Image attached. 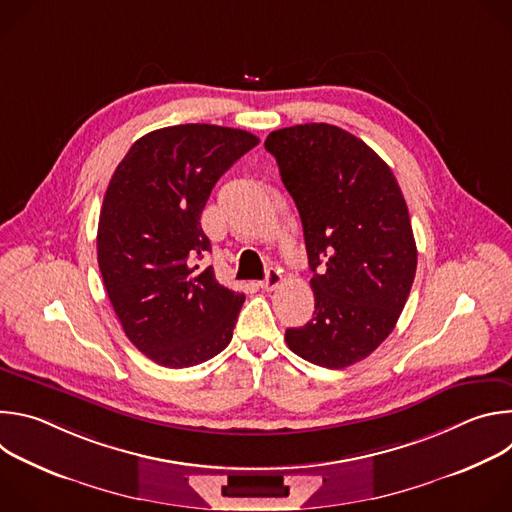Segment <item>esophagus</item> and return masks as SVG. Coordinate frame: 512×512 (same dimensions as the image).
<instances>
[{
	"label": "esophagus",
	"mask_w": 512,
	"mask_h": 512,
	"mask_svg": "<svg viewBox=\"0 0 512 512\" xmlns=\"http://www.w3.org/2000/svg\"><path fill=\"white\" fill-rule=\"evenodd\" d=\"M281 283V273L277 271V269H267V275H265V279H261L259 281V287L261 289H265V291H271V289H275L277 285Z\"/></svg>",
	"instance_id": "1"
}]
</instances>
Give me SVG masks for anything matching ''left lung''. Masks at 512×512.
Masks as SVG:
<instances>
[{
  "label": "left lung",
  "instance_id": "8db88e82",
  "mask_svg": "<svg viewBox=\"0 0 512 512\" xmlns=\"http://www.w3.org/2000/svg\"><path fill=\"white\" fill-rule=\"evenodd\" d=\"M265 150L294 198L316 310L285 342L308 362L344 369L395 328L417 269L409 210L391 168L352 133L328 123L271 131Z\"/></svg>",
  "mask_w": 512,
  "mask_h": 512
}]
</instances>
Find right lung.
Returning <instances> with one entry per match:
<instances>
[{"label": "right lung", "mask_w": 512, "mask_h": 512, "mask_svg": "<svg viewBox=\"0 0 512 512\" xmlns=\"http://www.w3.org/2000/svg\"><path fill=\"white\" fill-rule=\"evenodd\" d=\"M259 143L249 131L186 123L139 137L107 186L97 259L111 306L137 350L168 369L223 352L245 294L198 265L200 214L221 178Z\"/></svg>", "instance_id": "obj_1"}]
</instances>
